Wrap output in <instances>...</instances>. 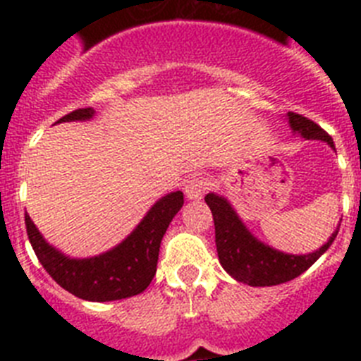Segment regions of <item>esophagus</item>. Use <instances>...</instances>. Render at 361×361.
<instances>
[{"label":"esophagus","mask_w":361,"mask_h":361,"mask_svg":"<svg viewBox=\"0 0 361 361\" xmlns=\"http://www.w3.org/2000/svg\"><path fill=\"white\" fill-rule=\"evenodd\" d=\"M209 183L204 177H193L191 180H188L186 186H184V193L190 200H199L202 199L204 193L208 191Z\"/></svg>","instance_id":"obj_1"}]
</instances>
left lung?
Wrapping results in <instances>:
<instances>
[{"instance_id":"obj_1","label":"left lung","mask_w":361,"mask_h":361,"mask_svg":"<svg viewBox=\"0 0 361 361\" xmlns=\"http://www.w3.org/2000/svg\"><path fill=\"white\" fill-rule=\"evenodd\" d=\"M289 124L293 132L312 141H325L331 148H334V142L331 135L325 130H322L314 121L300 114H288ZM206 204L213 213V222H215V242L219 260L229 275L238 282H244L253 288H266V286H279V283L289 282V280L300 276L304 271H307L318 258L329 250L334 238L338 235V229L329 237V240L322 245L320 250L309 255H288L279 250H273L269 245L255 238L250 229L242 224V220L231 208V204L215 193H208L204 197Z\"/></svg>"}]
</instances>
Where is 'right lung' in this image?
I'll list each match as a JSON object with an SVG mask.
<instances>
[{"mask_svg": "<svg viewBox=\"0 0 361 361\" xmlns=\"http://www.w3.org/2000/svg\"><path fill=\"white\" fill-rule=\"evenodd\" d=\"M94 114V108H79L57 123L88 121ZM183 204V191L162 197L119 245L92 258L65 257L41 237L27 213L25 224L37 260L63 289L90 302H111L135 296L148 288L157 271L162 237Z\"/></svg>", "mask_w": 361, "mask_h": 361, "instance_id": "right-lung-1", "label": "right lung"}]
</instances>
